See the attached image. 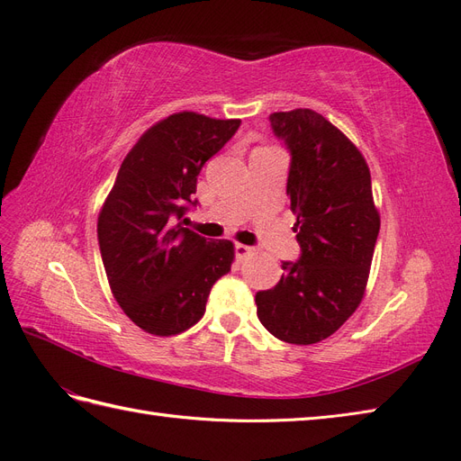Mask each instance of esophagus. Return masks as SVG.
I'll return each mask as SVG.
<instances>
[{
    "label": "esophagus",
    "instance_id": "obj_1",
    "mask_svg": "<svg viewBox=\"0 0 461 461\" xmlns=\"http://www.w3.org/2000/svg\"><path fill=\"white\" fill-rule=\"evenodd\" d=\"M233 250H235V257L240 258V260H243V258H247V257L250 255V252H252V247H247V245H241V243H235Z\"/></svg>",
    "mask_w": 461,
    "mask_h": 461
}]
</instances>
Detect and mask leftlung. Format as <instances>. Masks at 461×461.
Wrapping results in <instances>:
<instances>
[{"label":"left lung","instance_id":"8db88e82","mask_svg":"<svg viewBox=\"0 0 461 461\" xmlns=\"http://www.w3.org/2000/svg\"><path fill=\"white\" fill-rule=\"evenodd\" d=\"M270 126L291 155L287 195L301 255L281 262L276 287L257 293V314L279 340L314 345L358 308L381 221L369 168L343 131L310 109L274 113Z\"/></svg>","mask_w":461,"mask_h":461}]
</instances>
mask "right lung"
I'll return each mask as SVG.
<instances>
[{
	"label": "right lung",
	"instance_id": "1",
	"mask_svg": "<svg viewBox=\"0 0 461 461\" xmlns=\"http://www.w3.org/2000/svg\"><path fill=\"white\" fill-rule=\"evenodd\" d=\"M241 126L177 113L147 130L122 160L97 221L103 266L116 303L147 333L195 325L216 281L230 272L231 241H209L180 220L197 206V176Z\"/></svg>",
	"mask_w": 461,
	"mask_h": 461
}]
</instances>
